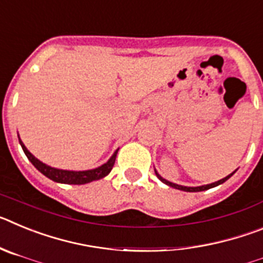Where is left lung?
<instances>
[{
    "label": "left lung",
    "instance_id": "1",
    "mask_svg": "<svg viewBox=\"0 0 263 263\" xmlns=\"http://www.w3.org/2000/svg\"><path fill=\"white\" fill-rule=\"evenodd\" d=\"M236 171H237V170H236ZM236 171H233V173H232V174H229V175H228V176H225V178L220 179V180H217V182L211 183V184H205V185H199V187H187V185H180V184H175V183H173V182H168V180L163 179V178H162V176L159 175V174H158L157 170H155V175L158 176V179H159L160 182H163L164 184L170 185V187L176 188V190H180V191H185V192H200V191H205V190H210V188L217 187V185L222 184V183L227 182L228 179L231 178V176L233 175V174L236 173Z\"/></svg>",
    "mask_w": 263,
    "mask_h": 263
}]
</instances>
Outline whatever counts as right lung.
<instances>
[{"instance_id":"right-lung-1","label":"right lung","mask_w":263,"mask_h":263,"mask_svg":"<svg viewBox=\"0 0 263 263\" xmlns=\"http://www.w3.org/2000/svg\"><path fill=\"white\" fill-rule=\"evenodd\" d=\"M18 139H20V143L22 146L23 153L26 154V157L29 158V160L34 164L38 171H41L45 176H47L48 179L53 180L57 183H63V184H85V183H90L93 180H99V179H103L104 176L108 175L111 171L113 166H115L116 157H117L118 148L113 153L110 158L108 159V162L104 164H101L100 167H96V168L92 170H85V171H71V170H62V168H55V167H51L48 164L43 163L38 158H35L31 153L26 148V146L23 145V142L21 141L20 136H18Z\"/></svg>"}]
</instances>
